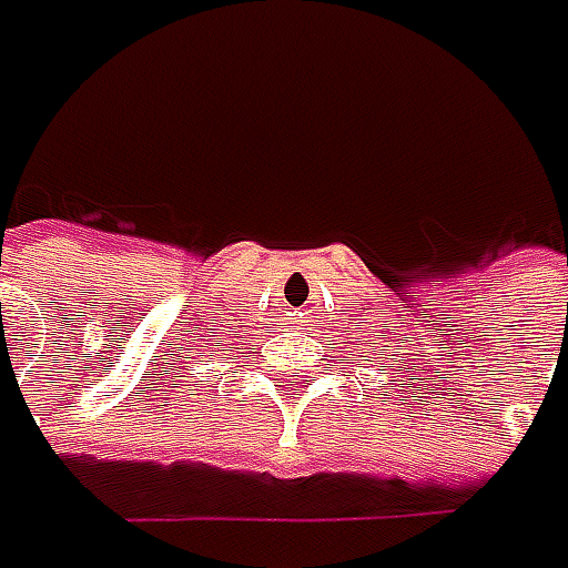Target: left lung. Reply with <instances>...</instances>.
<instances>
[{
	"instance_id": "8db88e82",
	"label": "left lung",
	"mask_w": 568,
	"mask_h": 568,
	"mask_svg": "<svg viewBox=\"0 0 568 568\" xmlns=\"http://www.w3.org/2000/svg\"><path fill=\"white\" fill-rule=\"evenodd\" d=\"M392 385H395V379H392ZM402 388H404V385H402Z\"/></svg>"
}]
</instances>
